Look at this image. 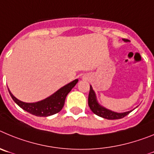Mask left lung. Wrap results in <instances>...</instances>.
<instances>
[{
    "label": "left lung",
    "instance_id": "left-lung-1",
    "mask_svg": "<svg viewBox=\"0 0 154 154\" xmlns=\"http://www.w3.org/2000/svg\"><path fill=\"white\" fill-rule=\"evenodd\" d=\"M123 41H127V39H123ZM88 105H89L91 110L94 113L99 116V117H103V118L107 119V120H117V119H121L123 117H126L127 114L131 113V111L125 112V113H116L111 110H109L103 106H100L98 104L97 101L96 100L95 93L93 91L91 86H90V92L89 96H88Z\"/></svg>",
    "mask_w": 154,
    "mask_h": 154
}]
</instances>
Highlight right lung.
<instances>
[{
	"instance_id": "1",
	"label": "right lung",
	"mask_w": 154,
	"mask_h": 154,
	"mask_svg": "<svg viewBox=\"0 0 154 154\" xmlns=\"http://www.w3.org/2000/svg\"><path fill=\"white\" fill-rule=\"evenodd\" d=\"M77 81V79L74 80L70 84L60 88L51 97L37 103H24L17 99L10 91L9 93L15 103L25 111L35 115L37 117H48L55 114L62 110L64 105L66 97L72 88L76 85Z\"/></svg>"
}]
</instances>
